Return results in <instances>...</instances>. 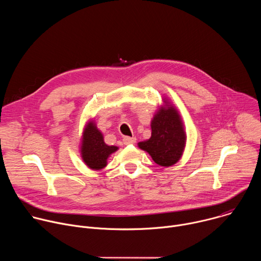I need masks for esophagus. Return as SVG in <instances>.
Instances as JSON below:
<instances>
[{
    "instance_id": "1",
    "label": "esophagus",
    "mask_w": 261,
    "mask_h": 261,
    "mask_svg": "<svg viewBox=\"0 0 261 261\" xmlns=\"http://www.w3.org/2000/svg\"><path fill=\"white\" fill-rule=\"evenodd\" d=\"M123 142H124V144H126V145H128V144H133V143L136 142V138H135V137H130V136H125V137L123 138Z\"/></svg>"
}]
</instances>
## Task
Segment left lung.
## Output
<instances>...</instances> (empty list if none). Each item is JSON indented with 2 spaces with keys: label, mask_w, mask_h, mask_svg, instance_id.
Instances as JSON below:
<instances>
[{
  "label": "left lung",
  "mask_w": 261,
  "mask_h": 261,
  "mask_svg": "<svg viewBox=\"0 0 261 261\" xmlns=\"http://www.w3.org/2000/svg\"><path fill=\"white\" fill-rule=\"evenodd\" d=\"M161 108L152 121V136L138 146L151 155L160 166L175 164L184 151L186 135L179 115L174 107Z\"/></svg>",
  "instance_id": "left-lung-1"
}]
</instances>
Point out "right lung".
I'll return each instance as SVG.
<instances>
[{
  "label": "right lung",
  "instance_id": "obj_1",
  "mask_svg": "<svg viewBox=\"0 0 261 261\" xmlns=\"http://www.w3.org/2000/svg\"><path fill=\"white\" fill-rule=\"evenodd\" d=\"M118 150L115 145H107L103 135L94 123H89L84 132L82 144V157L92 169H102L107 164V158Z\"/></svg>",
  "mask_w": 261,
  "mask_h": 261
}]
</instances>
